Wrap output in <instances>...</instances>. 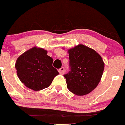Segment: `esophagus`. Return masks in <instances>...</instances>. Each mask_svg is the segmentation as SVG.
<instances>
[{
  "mask_svg": "<svg viewBox=\"0 0 125 125\" xmlns=\"http://www.w3.org/2000/svg\"><path fill=\"white\" fill-rule=\"evenodd\" d=\"M58 72H59V73H60V74H63L64 73V72H65V69H64V67H61V68H60V69H59Z\"/></svg>",
  "mask_w": 125,
  "mask_h": 125,
  "instance_id": "obj_1",
  "label": "esophagus"
}]
</instances>
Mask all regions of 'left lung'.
<instances>
[{
  "label": "left lung",
  "mask_w": 125,
  "mask_h": 125,
  "mask_svg": "<svg viewBox=\"0 0 125 125\" xmlns=\"http://www.w3.org/2000/svg\"><path fill=\"white\" fill-rule=\"evenodd\" d=\"M70 71L64 74L69 91L87 94L97 86L104 70L102 58L94 50L79 44L68 51Z\"/></svg>",
  "instance_id": "obj_1"
}]
</instances>
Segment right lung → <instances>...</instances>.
<instances>
[{"instance_id":"1","label":"right lung","mask_w":125,"mask_h":125,"mask_svg":"<svg viewBox=\"0 0 125 125\" xmlns=\"http://www.w3.org/2000/svg\"><path fill=\"white\" fill-rule=\"evenodd\" d=\"M42 48L34 47L17 58L15 64L20 81L34 91L47 88L59 74L52 66L53 59Z\"/></svg>"}]
</instances>
